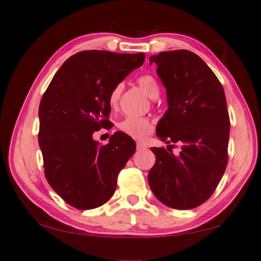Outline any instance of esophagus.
<instances>
[{
    "label": "esophagus",
    "instance_id": "esophagus-1",
    "mask_svg": "<svg viewBox=\"0 0 261 261\" xmlns=\"http://www.w3.org/2000/svg\"><path fill=\"white\" fill-rule=\"evenodd\" d=\"M145 149H146V145H144L141 142H137V150L138 151H142V150H145Z\"/></svg>",
    "mask_w": 261,
    "mask_h": 261
}]
</instances>
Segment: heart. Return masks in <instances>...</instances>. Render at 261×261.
Returning <instances> with one entry per match:
<instances>
[{
  "instance_id": "b5f03b06",
  "label": "heart",
  "mask_w": 261,
  "mask_h": 261,
  "mask_svg": "<svg viewBox=\"0 0 261 261\" xmlns=\"http://www.w3.org/2000/svg\"><path fill=\"white\" fill-rule=\"evenodd\" d=\"M137 82L139 86L141 87L143 91L150 98L158 97L160 92V87L156 79L152 75H150V73H144V75H141L138 78ZM122 90H123L122 84H117L111 89L108 97V103L112 110L118 108ZM118 128L123 133V135L141 141V140H144L153 132V123L151 120L146 117H139V118L129 117V118L123 119L121 122H119Z\"/></svg>"
}]
</instances>
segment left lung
I'll return each instance as SVG.
<instances>
[{
    "instance_id": "obj_1",
    "label": "left lung",
    "mask_w": 261,
    "mask_h": 261,
    "mask_svg": "<svg viewBox=\"0 0 261 261\" xmlns=\"http://www.w3.org/2000/svg\"><path fill=\"white\" fill-rule=\"evenodd\" d=\"M150 63L158 65L168 93L169 109L156 136L166 143H181L178 154L151 148L155 164L148 175L150 188L166 206L195 208L213 195L228 162L230 120L224 88L193 51H162Z\"/></svg>"
}]
</instances>
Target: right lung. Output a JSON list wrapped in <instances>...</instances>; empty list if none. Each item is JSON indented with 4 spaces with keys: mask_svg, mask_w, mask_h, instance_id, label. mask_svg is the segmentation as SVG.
Masks as SVG:
<instances>
[{
    "mask_svg": "<svg viewBox=\"0 0 261 261\" xmlns=\"http://www.w3.org/2000/svg\"><path fill=\"white\" fill-rule=\"evenodd\" d=\"M143 53L83 50L53 77L39 103L38 143L50 188L67 204L92 210L113 195L136 142L116 132L101 145L93 132L109 126L111 89L142 66Z\"/></svg>",
    "mask_w": 261,
    "mask_h": 261,
    "instance_id": "1",
    "label": "right lung"
}]
</instances>
